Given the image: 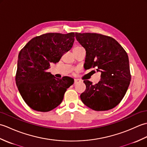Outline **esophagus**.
Instances as JSON below:
<instances>
[{
  "label": "esophagus",
  "mask_w": 147,
  "mask_h": 147,
  "mask_svg": "<svg viewBox=\"0 0 147 147\" xmlns=\"http://www.w3.org/2000/svg\"><path fill=\"white\" fill-rule=\"evenodd\" d=\"M80 82H81V81H80V80H78V79H75V80H74V84H77V83H80Z\"/></svg>",
  "instance_id": "esophagus-1"
}]
</instances>
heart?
Returning <instances> with one entry per match:
<instances>
[{
    "mask_svg": "<svg viewBox=\"0 0 147 147\" xmlns=\"http://www.w3.org/2000/svg\"><path fill=\"white\" fill-rule=\"evenodd\" d=\"M80 47H81V46H79V45H78V46H76L75 47H74V49H76V48H80Z\"/></svg>",
    "mask_w": 147,
    "mask_h": 147,
    "instance_id": "obj_1",
    "label": "heart"
}]
</instances>
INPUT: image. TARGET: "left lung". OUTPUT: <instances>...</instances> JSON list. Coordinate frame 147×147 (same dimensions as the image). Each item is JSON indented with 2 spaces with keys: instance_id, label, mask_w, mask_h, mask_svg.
<instances>
[{
  "instance_id": "1",
  "label": "left lung",
  "mask_w": 147,
  "mask_h": 147,
  "mask_svg": "<svg viewBox=\"0 0 147 147\" xmlns=\"http://www.w3.org/2000/svg\"><path fill=\"white\" fill-rule=\"evenodd\" d=\"M75 35L86 51L84 67L95 68L101 73L100 81L95 85L83 81L86 90L81 94V100L96 111L113 109L123 98L131 82L126 52L111 36L90 33H76Z\"/></svg>"
}]
</instances>
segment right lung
<instances>
[{
  "mask_svg": "<svg viewBox=\"0 0 147 147\" xmlns=\"http://www.w3.org/2000/svg\"><path fill=\"white\" fill-rule=\"evenodd\" d=\"M75 34L49 33L32 38L21 50L16 83L24 101L30 108L49 112L60 105L74 80L57 79L48 72L51 62L57 63L73 47Z\"/></svg>",
  "mask_w": 147,
  "mask_h": 147,
  "instance_id": "add662e5",
  "label": "right lung"
}]
</instances>
